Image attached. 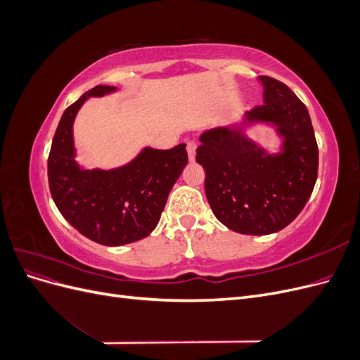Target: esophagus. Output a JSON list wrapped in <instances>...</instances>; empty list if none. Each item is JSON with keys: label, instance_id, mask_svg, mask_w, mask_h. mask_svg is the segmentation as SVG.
Masks as SVG:
<instances>
[{"label": "esophagus", "instance_id": "obj_1", "mask_svg": "<svg viewBox=\"0 0 360 360\" xmlns=\"http://www.w3.org/2000/svg\"><path fill=\"white\" fill-rule=\"evenodd\" d=\"M186 150H188L189 160H195V151H197V143H193V141H191V143H188V146H186Z\"/></svg>", "mask_w": 360, "mask_h": 360}]
</instances>
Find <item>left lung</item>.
I'll list each match as a JSON object with an SVG mask.
<instances>
[{
  "label": "left lung",
  "instance_id": "obj_1",
  "mask_svg": "<svg viewBox=\"0 0 360 360\" xmlns=\"http://www.w3.org/2000/svg\"><path fill=\"white\" fill-rule=\"evenodd\" d=\"M264 103L245 114L243 124L267 123L284 139L270 155L243 126L213 127L200 136L197 162L205 171V197L217 221L230 230L266 236L296 219L317 181L319 147L307 106L288 86L259 76Z\"/></svg>",
  "mask_w": 360,
  "mask_h": 360
}]
</instances>
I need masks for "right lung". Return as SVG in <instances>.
Returning a JSON list of instances; mask_svg holds the SVG:
<instances>
[{
    "label": "right lung",
    "instance_id": "obj_1",
    "mask_svg": "<svg viewBox=\"0 0 360 360\" xmlns=\"http://www.w3.org/2000/svg\"><path fill=\"white\" fill-rule=\"evenodd\" d=\"M117 89L97 85L72 103L52 139L48 180L52 200L73 228L105 246H122L147 237L165 209L168 195L188 163L186 144L169 150L146 147L127 165L84 169L75 160L73 122L89 97Z\"/></svg>",
    "mask_w": 360,
    "mask_h": 360
}]
</instances>
